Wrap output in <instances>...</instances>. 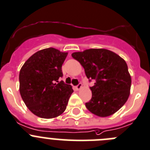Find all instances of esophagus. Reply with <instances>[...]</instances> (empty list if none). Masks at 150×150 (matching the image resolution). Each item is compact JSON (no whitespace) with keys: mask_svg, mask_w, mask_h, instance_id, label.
I'll return each mask as SVG.
<instances>
[{"mask_svg":"<svg viewBox=\"0 0 150 150\" xmlns=\"http://www.w3.org/2000/svg\"><path fill=\"white\" fill-rule=\"evenodd\" d=\"M81 87H82V83H79L78 85H77V86H75V89H76L77 90H79V89H81Z\"/></svg>","mask_w":150,"mask_h":150,"instance_id":"1","label":"esophagus"}]
</instances>
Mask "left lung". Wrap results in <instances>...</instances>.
<instances>
[{"mask_svg":"<svg viewBox=\"0 0 150 150\" xmlns=\"http://www.w3.org/2000/svg\"><path fill=\"white\" fill-rule=\"evenodd\" d=\"M84 68L92 98L85 103L89 111L99 117H107L127 102L131 87V77L127 63L119 55L105 49H90L72 54Z\"/></svg>","mask_w":150,"mask_h":150,"instance_id":"8db88e82","label":"left lung"}]
</instances>
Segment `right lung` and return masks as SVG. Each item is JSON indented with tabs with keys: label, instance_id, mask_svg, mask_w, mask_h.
<instances>
[{
	"label": "right lung",
	"instance_id": "right-lung-1",
	"mask_svg": "<svg viewBox=\"0 0 150 150\" xmlns=\"http://www.w3.org/2000/svg\"><path fill=\"white\" fill-rule=\"evenodd\" d=\"M67 56L54 48L40 50L31 56L19 74L20 93L26 107L42 118H52L65 111L72 86L63 81L61 67Z\"/></svg>",
	"mask_w": 150,
	"mask_h": 150
}]
</instances>
